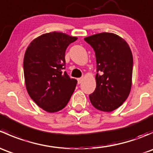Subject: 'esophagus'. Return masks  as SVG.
I'll use <instances>...</instances> for the list:
<instances>
[{
	"mask_svg": "<svg viewBox=\"0 0 153 153\" xmlns=\"http://www.w3.org/2000/svg\"><path fill=\"white\" fill-rule=\"evenodd\" d=\"M82 81H83V78H78V84H80L81 82H82Z\"/></svg>",
	"mask_w": 153,
	"mask_h": 153,
	"instance_id": "1",
	"label": "esophagus"
}]
</instances>
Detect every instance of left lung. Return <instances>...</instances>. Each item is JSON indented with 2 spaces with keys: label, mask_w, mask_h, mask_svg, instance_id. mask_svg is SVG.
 Listing matches in <instances>:
<instances>
[{
  "label": "left lung",
  "mask_w": 153,
  "mask_h": 153,
  "mask_svg": "<svg viewBox=\"0 0 153 153\" xmlns=\"http://www.w3.org/2000/svg\"><path fill=\"white\" fill-rule=\"evenodd\" d=\"M93 48L97 63L96 88L89 95L92 106L103 112H112L123 104L132 86L133 58L127 43L109 32L84 38Z\"/></svg>",
  "instance_id": "8db88e82"
}]
</instances>
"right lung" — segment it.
<instances>
[{"mask_svg":"<svg viewBox=\"0 0 153 153\" xmlns=\"http://www.w3.org/2000/svg\"><path fill=\"white\" fill-rule=\"evenodd\" d=\"M78 38L63 32L43 34L34 39L24 58V79L29 96L48 112L64 109L77 84L65 69V52Z\"/></svg>","mask_w":153,"mask_h":153,"instance_id":"right-lung-1","label":"right lung"}]
</instances>
